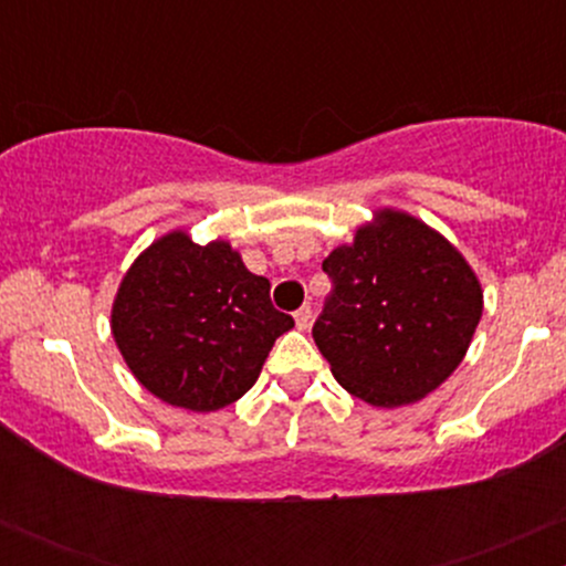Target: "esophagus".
Instances as JSON below:
<instances>
[{
  "instance_id": "obj_1",
  "label": "esophagus",
  "mask_w": 566,
  "mask_h": 566,
  "mask_svg": "<svg viewBox=\"0 0 566 566\" xmlns=\"http://www.w3.org/2000/svg\"><path fill=\"white\" fill-rule=\"evenodd\" d=\"M295 324H297V329H308L311 327V305L308 303L301 305V308L295 311Z\"/></svg>"
}]
</instances>
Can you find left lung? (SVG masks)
Returning <instances> with one entry per match:
<instances>
[{
    "instance_id": "obj_1",
    "label": "left lung",
    "mask_w": 566,
    "mask_h": 566,
    "mask_svg": "<svg viewBox=\"0 0 566 566\" xmlns=\"http://www.w3.org/2000/svg\"><path fill=\"white\" fill-rule=\"evenodd\" d=\"M322 269L333 292L311 333L348 394L401 407L463 361L482 319V287L465 258L418 218L380 210Z\"/></svg>"
}]
</instances>
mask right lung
I'll list each match as a JSON object with an SVG mask.
<instances>
[{"instance_id":"obj_1","label":"right lung","mask_w":566,"mask_h":566,"mask_svg":"<svg viewBox=\"0 0 566 566\" xmlns=\"http://www.w3.org/2000/svg\"><path fill=\"white\" fill-rule=\"evenodd\" d=\"M269 290L229 242L201 247L172 231L122 279L114 340L143 388L172 407L212 412L255 386L276 337L295 327Z\"/></svg>"}]
</instances>
